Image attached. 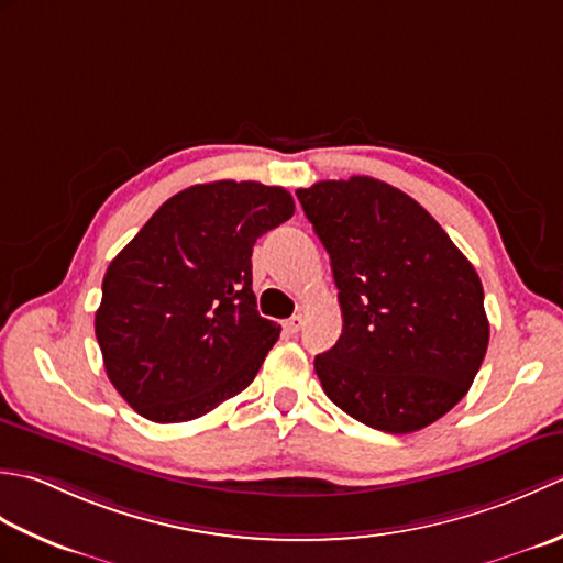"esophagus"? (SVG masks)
<instances>
[{
	"instance_id": "1",
	"label": "esophagus",
	"mask_w": 563,
	"mask_h": 563,
	"mask_svg": "<svg viewBox=\"0 0 563 563\" xmlns=\"http://www.w3.org/2000/svg\"><path fill=\"white\" fill-rule=\"evenodd\" d=\"M301 328H303V316H291L289 320H284V330L289 332V335H296Z\"/></svg>"
}]
</instances>
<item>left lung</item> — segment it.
I'll return each mask as SVG.
<instances>
[{
	"instance_id": "obj_1",
	"label": "left lung",
	"mask_w": 563,
	"mask_h": 563,
	"mask_svg": "<svg viewBox=\"0 0 563 563\" xmlns=\"http://www.w3.org/2000/svg\"><path fill=\"white\" fill-rule=\"evenodd\" d=\"M296 197L340 291L342 335L316 357L323 391L374 430L428 428L466 396L488 350L474 265L386 181L328 179Z\"/></svg>"
}]
</instances>
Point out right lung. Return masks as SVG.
<instances>
[{"instance_id": "add662e5", "label": "right lung", "mask_w": 563, "mask_h": 563, "mask_svg": "<svg viewBox=\"0 0 563 563\" xmlns=\"http://www.w3.org/2000/svg\"><path fill=\"white\" fill-rule=\"evenodd\" d=\"M291 216L282 187L194 185L111 260L95 330L109 382L143 418H201L252 384L282 332L257 313L252 245Z\"/></svg>"}]
</instances>
